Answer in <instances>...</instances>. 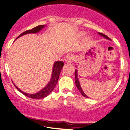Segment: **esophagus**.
I'll use <instances>...</instances> for the list:
<instances>
[{"instance_id": "obj_1", "label": "esophagus", "mask_w": 130, "mask_h": 130, "mask_svg": "<svg viewBox=\"0 0 130 130\" xmlns=\"http://www.w3.org/2000/svg\"><path fill=\"white\" fill-rule=\"evenodd\" d=\"M74 59H75V56H74L73 54H68L67 56L65 57V62L70 63L71 62V61H73L74 60Z\"/></svg>"}]
</instances>
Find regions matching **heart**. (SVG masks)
<instances>
[{"mask_svg":"<svg viewBox=\"0 0 130 130\" xmlns=\"http://www.w3.org/2000/svg\"><path fill=\"white\" fill-rule=\"evenodd\" d=\"M82 35H84V32H82Z\"/></svg>","mask_w":130,"mask_h":130,"instance_id":"heart-1","label":"heart"}]
</instances>
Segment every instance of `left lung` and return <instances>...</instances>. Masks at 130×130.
<instances>
[{
	"label": "left lung",
	"instance_id": "left-lung-1",
	"mask_svg": "<svg viewBox=\"0 0 130 130\" xmlns=\"http://www.w3.org/2000/svg\"><path fill=\"white\" fill-rule=\"evenodd\" d=\"M99 34L100 35V36L104 37V38H106V39H108V40H111V39H109V38L107 36H106V35L103 34H102V33H100V32H99ZM75 84H76V85L77 88H78V89L79 90V91L80 92V93L82 94V95L84 97H86V98H89V97L87 96L86 95L85 93H84V91H83L82 89L81 85H80V84H79V79H78V71H77L76 69L75 70Z\"/></svg>",
	"mask_w": 130,
	"mask_h": 130
}]
</instances>
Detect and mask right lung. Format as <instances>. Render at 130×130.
Returning <instances> with one entry per match:
<instances>
[{"instance_id":"right-lung-1","label":"right lung","mask_w":130,"mask_h":130,"mask_svg":"<svg viewBox=\"0 0 130 130\" xmlns=\"http://www.w3.org/2000/svg\"><path fill=\"white\" fill-rule=\"evenodd\" d=\"M45 25H39L36 26V27L34 28H32L31 30H26V31H25L24 32L22 33L21 35H19V36L16 38V39H17V38H19V37H21V36H23V35L27 34L38 33V32L40 31L43 28L45 27ZM63 65L64 63L63 62V61H56V62L54 63L53 68H52V76H51V79H50L49 82L48 83L47 85H46L43 89L41 90L39 92H37V93H35V94H29V93H24V92L22 91L20 89H19L15 84H14V85L15 86V87L18 89L19 91H20L21 93H23V94H24V95L26 96L29 97V98H31V99H43V98H45V97L47 96L53 91L54 89L55 88V86L56 85V84L58 83L59 74H60L61 71V69L63 68Z\"/></svg>"}]
</instances>
